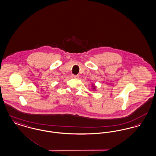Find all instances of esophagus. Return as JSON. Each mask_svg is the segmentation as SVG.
I'll use <instances>...</instances> for the list:
<instances>
[{"mask_svg":"<svg viewBox=\"0 0 156 156\" xmlns=\"http://www.w3.org/2000/svg\"><path fill=\"white\" fill-rule=\"evenodd\" d=\"M72 77L73 78H78L79 76L78 75H72Z\"/></svg>","mask_w":156,"mask_h":156,"instance_id":"esophagus-1","label":"esophagus"}]
</instances>
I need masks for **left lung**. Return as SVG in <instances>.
<instances>
[{
	"instance_id": "obj_1",
	"label": "left lung",
	"mask_w": 156,
	"mask_h": 156,
	"mask_svg": "<svg viewBox=\"0 0 156 156\" xmlns=\"http://www.w3.org/2000/svg\"><path fill=\"white\" fill-rule=\"evenodd\" d=\"M93 90H94H94L96 89V86H95L94 85V86H93Z\"/></svg>"
}]
</instances>
